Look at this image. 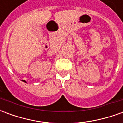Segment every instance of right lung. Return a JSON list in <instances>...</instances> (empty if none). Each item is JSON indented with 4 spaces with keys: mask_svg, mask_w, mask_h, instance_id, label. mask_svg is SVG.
I'll list each match as a JSON object with an SVG mask.
<instances>
[{
    "mask_svg": "<svg viewBox=\"0 0 123 123\" xmlns=\"http://www.w3.org/2000/svg\"><path fill=\"white\" fill-rule=\"evenodd\" d=\"M22 81H23V82H25V80H22Z\"/></svg>",
    "mask_w": 123,
    "mask_h": 123,
    "instance_id": "obj_1",
    "label": "right lung"
}]
</instances>
